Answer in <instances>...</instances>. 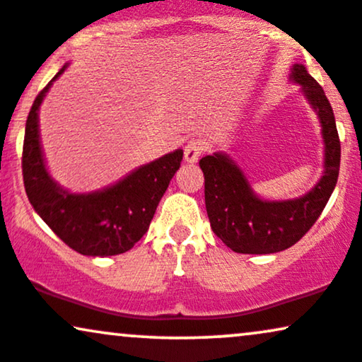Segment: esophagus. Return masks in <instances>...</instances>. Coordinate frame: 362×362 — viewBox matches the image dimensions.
Here are the masks:
<instances>
[{
    "mask_svg": "<svg viewBox=\"0 0 362 362\" xmlns=\"http://www.w3.org/2000/svg\"><path fill=\"white\" fill-rule=\"evenodd\" d=\"M205 148L206 144L202 139H189L185 146V160L186 163H198Z\"/></svg>",
    "mask_w": 362,
    "mask_h": 362,
    "instance_id": "1",
    "label": "esophagus"
}]
</instances>
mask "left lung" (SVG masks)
<instances>
[{"instance_id": "8db88e82", "label": "left lung", "mask_w": 362, "mask_h": 362, "mask_svg": "<svg viewBox=\"0 0 362 362\" xmlns=\"http://www.w3.org/2000/svg\"><path fill=\"white\" fill-rule=\"evenodd\" d=\"M305 96L317 110L325 142V173L308 194L288 202H264L250 189L247 180L223 154L202 157L205 205L210 225L227 247L239 254H274L295 245L307 233L329 202L341 168V140L332 106L324 88L301 64L291 71Z\"/></svg>"}]
</instances>
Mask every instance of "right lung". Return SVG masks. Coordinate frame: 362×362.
<instances>
[{"label": "right lung", "mask_w": 362, "mask_h": 362, "mask_svg": "<svg viewBox=\"0 0 362 362\" xmlns=\"http://www.w3.org/2000/svg\"><path fill=\"white\" fill-rule=\"evenodd\" d=\"M64 69L66 66L52 81ZM52 81L37 95L25 125L21 173L27 197L40 218L76 252L93 257L127 252L147 232L169 181L180 169L182 151L159 157L98 193L71 194L59 188L47 173L38 142V106Z\"/></svg>", "instance_id": "1"}]
</instances>
